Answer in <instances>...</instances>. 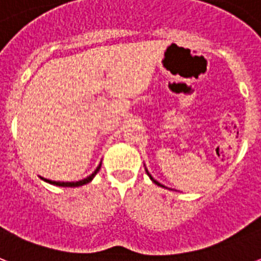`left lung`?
I'll use <instances>...</instances> for the list:
<instances>
[{
	"label": "left lung",
	"instance_id": "left-lung-1",
	"mask_svg": "<svg viewBox=\"0 0 261 261\" xmlns=\"http://www.w3.org/2000/svg\"><path fill=\"white\" fill-rule=\"evenodd\" d=\"M146 172H148V170H146ZM148 175H149V176H150V179H152V180H153V182H154V184H156V185H159V186H163V185H160V184H159V182H156V180H154V179L152 178V175L149 174V172H148Z\"/></svg>",
	"mask_w": 261,
	"mask_h": 261
}]
</instances>
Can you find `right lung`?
Masks as SVG:
<instances>
[{
    "label": "right lung",
    "mask_w": 261,
    "mask_h": 261,
    "mask_svg": "<svg viewBox=\"0 0 261 261\" xmlns=\"http://www.w3.org/2000/svg\"><path fill=\"white\" fill-rule=\"evenodd\" d=\"M99 168H101V164L97 167V170H95L94 172L90 175V176H87L86 179H82V180H79V182H55V180H47V179H45V180H46V182H49V184H51V185H56V186H68V188H76V186H82V185L89 184L91 179L94 178V175L98 172Z\"/></svg>",
    "instance_id": "right-lung-1"
}]
</instances>
